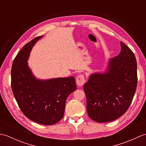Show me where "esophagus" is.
<instances>
[{
    "mask_svg": "<svg viewBox=\"0 0 146 146\" xmlns=\"http://www.w3.org/2000/svg\"><path fill=\"white\" fill-rule=\"evenodd\" d=\"M76 84L78 86H82L85 82L84 75H80L77 76L76 79Z\"/></svg>",
    "mask_w": 146,
    "mask_h": 146,
    "instance_id": "34e87169",
    "label": "esophagus"
}]
</instances>
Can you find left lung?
<instances>
[{
	"label": "left lung",
	"mask_w": 146,
	"mask_h": 146,
	"mask_svg": "<svg viewBox=\"0 0 146 146\" xmlns=\"http://www.w3.org/2000/svg\"><path fill=\"white\" fill-rule=\"evenodd\" d=\"M120 54L111 58L107 72L94 73L83 86L89 117L97 122L115 120L127 110L137 85L134 52L120 42Z\"/></svg>",
	"instance_id": "8db88e82"
}]
</instances>
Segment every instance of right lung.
<instances>
[{
  "label": "right lung",
  "instance_id": "add662e5",
  "mask_svg": "<svg viewBox=\"0 0 146 146\" xmlns=\"http://www.w3.org/2000/svg\"><path fill=\"white\" fill-rule=\"evenodd\" d=\"M42 36L24 46L14 58L11 69V87L24 115L36 123L53 125L63 117L66 98L76 89L73 76L37 80L27 66L33 46Z\"/></svg>",
  "mask_w": 146,
  "mask_h": 146
}]
</instances>
